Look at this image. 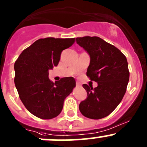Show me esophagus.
I'll use <instances>...</instances> for the list:
<instances>
[{"label": "esophagus", "instance_id": "esophagus-1", "mask_svg": "<svg viewBox=\"0 0 147 147\" xmlns=\"http://www.w3.org/2000/svg\"><path fill=\"white\" fill-rule=\"evenodd\" d=\"M76 85H77V87H81V84L79 83V82H77Z\"/></svg>", "mask_w": 147, "mask_h": 147}]
</instances>
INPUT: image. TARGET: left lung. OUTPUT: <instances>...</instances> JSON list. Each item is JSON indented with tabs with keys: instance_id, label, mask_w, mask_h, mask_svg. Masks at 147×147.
<instances>
[{
	"instance_id": "obj_1",
	"label": "left lung",
	"mask_w": 147,
	"mask_h": 147,
	"mask_svg": "<svg viewBox=\"0 0 147 147\" xmlns=\"http://www.w3.org/2000/svg\"><path fill=\"white\" fill-rule=\"evenodd\" d=\"M76 42L90 56L87 76L98 82L95 88L82 85L88 97L80 103V111L89 119H102L114 111L124 96L129 80L127 59L119 49L98 36L78 37Z\"/></svg>"
}]
</instances>
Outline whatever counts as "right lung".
Returning <instances> with one entry per match:
<instances>
[{
	"label": "right lung",
	"mask_w": 147,
	"mask_h": 147,
	"mask_svg": "<svg viewBox=\"0 0 147 147\" xmlns=\"http://www.w3.org/2000/svg\"><path fill=\"white\" fill-rule=\"evenodd\" d=\"M75 39H40L24 50L16 61V88L20 99L33 115L42 119L57 117L65 98L76 86L75 78L52 82L49 70L57 66L61 53L72 46Z\"/></svg>",
	"instance_id": "right-lung-1"
}]
</instances>
